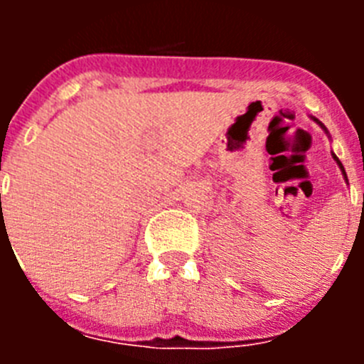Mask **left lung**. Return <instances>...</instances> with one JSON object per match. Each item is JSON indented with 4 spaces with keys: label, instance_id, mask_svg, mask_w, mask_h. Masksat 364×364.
<instances>
[{
    "label": "left lung",
    "instance_id": "1",
    "mask_svg": "<svg viewBox=\"0 0 364 364\" xmlns=\"http://www.w3.org/2000/svg\"><path fill=\"white\" fill-rule=\"evenodd\" d=\"M311 118H314V117H311ZM314 122H317V124H319V125H321V127H323V131H324V133H326V134H328V136H330V133H328V129H326V127H324V125H323V124H321V122H319V120H317V118H314ZM332 156H333V160H336V162H337V166H339V167H341V171H343V176H345V180H346V184H348V178H346V171H345V167H343V164H341V160H339V159H337V156H336V153H332Z\"/></svg>",
    "mask_w": 364,
    "mask_h": 364
}]
</instances>
